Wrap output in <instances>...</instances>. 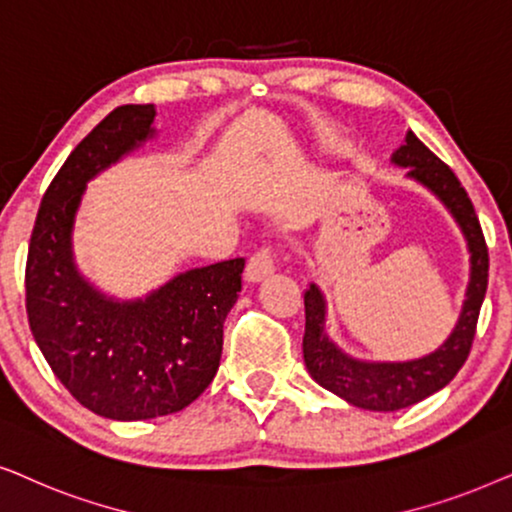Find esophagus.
<instances>
[{
    "label": "esophagus",
    "mask_w": 512,
    "mask_h": 512,
    "mask_svg": "<svg viewBox=\"0 0 512 512\" xmlns=\"http://www.w3.org/2000/svg\"><path fill=\"white\" fill-rule=\"evenodd\" d=\"M276 269V257L269 248L257 250L255 255L248 260V267H245V281L248 283H260L262 278H267L269 274H274Z\"/></svg>",
    "instance_id": "obj_1"
}]
</instances>
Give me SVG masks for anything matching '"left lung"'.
<instances>
[{
	"label": "left lung",
	"instance_id": "left-lung-1",
	"mask_svg": "<svg viewBox=\"0 0 512 512\" xmlns=\"http://www.w3.org/2000/svg\"><path fill=\"white\" fill-rule=\"evenodd\" d=\"M391 161L407 170V177L438 196L452 213L470 252V281L463 299L461 316L447 342L424 358L407 363H367L346 356L339 346L325 335V299L316 283L304 292V363L306 370L320 386L344 398L349 405L372 412H395L428 398L445 388L466 363L475 339V327L482 299L487 292L489 255L482 236L478 215L470 203L459 177L447 163H442L412 131L405 142L395 149Z\"/></svg>",
	"mask_w": 512,
	"mask_h": 512
}]
</instances>
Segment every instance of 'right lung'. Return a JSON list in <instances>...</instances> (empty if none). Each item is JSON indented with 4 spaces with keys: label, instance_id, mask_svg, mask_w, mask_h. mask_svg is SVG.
<instances>
[{
    "label": "right lung",
    "instance_id": "add662e5",
    "mask_svg": "<svg viewBox=\"0 0 512 512\" xmlns=\"http://www.w3.org/2000/svg\"><path fill=\"white\" fill-rule=\"evenodd\" d=\"M154 117V105H121L74 147L46 189L27 250L34 342L81 405L114 421L166 417L206 391L245 267L236 257L189 269L128 302L102 295L79 274L72 229L88 180L152 138Z\"/></svg>",
    "mask_w": 512,
    "mask_h": 512
}]
</instances>
